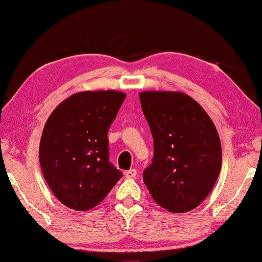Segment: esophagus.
Returning <instances> with one entry per match:
<instances>
[{
  "instance_id": "obj_1",
  "label": "esophagus",
  "mask_w": 262,
  "mask_h": 262,
  "mask_svg": "<svg viewBox=\"0 0 262 262\" xmlns=\"http://www.w3.org/2000/svg\"><path fill=\"white\" fill-rule=\"evenodd\" d=\"M136 175H137V170L136 169H130V170L125 171V178H127V179L136 178Z\"/></svg>"
}]
</instances>
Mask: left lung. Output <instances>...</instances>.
Listing matches in <instances>:
<instances>
[{"label":"left lung","instance_id":"1","mask_svg":"<svg viewBox=\"0 0 262 262\" xmlns=\"http://www.w3.org/2000/svg\"><path fill=\"white\" fill-rule=\"evenodd\" d=\"M139 100L154 138L152 163L143 171V181L163 209L188 212L210 194L220 175L217 128L185 93L146 91Z\"/></svg>","mask_w":262,"mask_h":262}]
</instances>
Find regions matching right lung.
<instances>
[{"label": "right lung", "instance_id": "obj_1", "mask_svg": "<svg viewBox=\"0 0 262 262\" xmlns=\"http://www.w3.org/2000/svg\"><path fill=\"white\" fill-rule=\"evenodd\" d=\"M125 98L118 91L78 92L50 114L39 160L50 189L69 209H93L123 177L108 161L107 134Z\"/></svg>", "mask_w": 262, "mask_h": 262}]
</instances>
